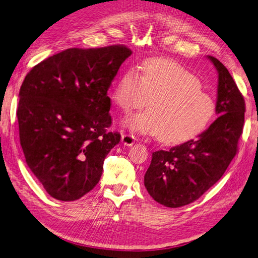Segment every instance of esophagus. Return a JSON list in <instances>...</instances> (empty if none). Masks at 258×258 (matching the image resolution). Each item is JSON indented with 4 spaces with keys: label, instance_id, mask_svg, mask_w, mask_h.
I'll use <instances>...</instances> for the list:
<instances>
[{
    "label": "esophagus",
    "instance_id": "1",
    "mask_svg": "<svg viewBox=\"0 0 258 258\" xmlns=\"http://www.w3.org/2000/svg\"><path fill=\"white\" fill-rule=\"evenodd\" d=\"M122 143L125 146H132L135 143V137L130 134H123L122 135Z\"/></svg>",
    "mask_w": 258,
    "mask_h": 258
}]
</instances>
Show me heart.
I'll use <instances>...</instances> for the list:
<instances>
[{
    "instance_id": "heart-1",
    "label": "heart",
    "mask_w": 258,
    "mask_h": 258,
    "mask_svg": "<svg viewBox=\"0 0 258 258\" xmlns=\"http://www.w3.org/2000/svg\"><path fill=\"white\" fill-rule=\"evenodd\" d=\"M140 68L141 73L134 67L125 70L112 91L113 101L125 113L151 98L147 111L125 121L132 132L177 144L205 131L214 116L215 103L201 89L199 78L170 59H148Z\"/></svg>"
}]
</instances>
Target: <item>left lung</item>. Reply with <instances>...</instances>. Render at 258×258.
<instances>
[{
	"label": "left lung",
	"mask_w": 258,
	"mask_h": 258,
	"mask_svg": "<svg viewBox=\"0 0 258 258\" xmlns=\"http://www.w3.org/2000/svg\"><path fill=\"white\" fill-rule=\"evenodd\" d=\"M218 71L219 117L197 140L169 151L154 152L144 184L155 201L179 208L196 201L210 189L229 167L237 152L244 125L245 101L229 70L208 56Z\"/></svg>",
	"instance_id": "left-lung-1"
}]
</instances>
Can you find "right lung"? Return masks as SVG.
<instances>
[{
  "mask_svg": "<svg viewBox=\"0 0 258 258\" xmlns=\"http://www.w3.org/2000/svg\"><path fill=\"white\" fill-rule=\"evenodd\" d=\"M132 55L122 45L69 48L29 71L17 107L28 168L47 194L75 201L99 182L106 155L121 135L112 124L107 90Z\"/></svg>",
  "mask_w": 258,
  "mask_h": 258,
  "instance_id": "add662e5",
  "label": "right lung"
}]
</instances>
